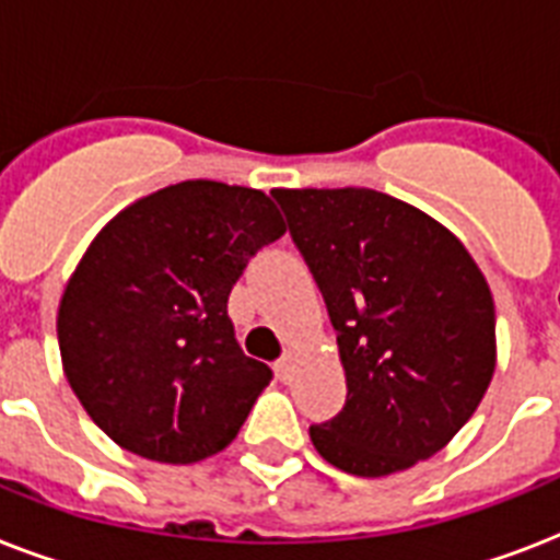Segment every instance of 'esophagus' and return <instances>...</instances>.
Wrapping results in <instances>:
<instances>
[{"instance_id":"esophagus-1","label":"esophagus","mask_w":560,"mask_h":560,"mask_svg":"<svg viewBox=\"0 0 560 560\" xmlns=\"http://www.w3.org/2000/svg\"><path fill=\"white\" fill-rule=\"evenodd\" d=\"M290 372H293V351H288V354L276 363V374H279L281 381H290Z\"/></svg>"}]
</instances>
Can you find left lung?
<instances>
[{
	"label": "left lung",
	"instance_id": "8db88e82",
	"mask_svg": "<svg viewBox=\"0 0 560 560\" xmlns=\"http://www.w3.org/2000/svg\"><path fill=\"white\" fill-rule=\"evenodd\" d=\"M331 316L342 412L311 427L325 462L389 477L477 412L497 366L494 299L459 237L372 188H276Z\"/></svg>",
	"mask_w": 560,
	"mask_h": 560
}]
</instances>
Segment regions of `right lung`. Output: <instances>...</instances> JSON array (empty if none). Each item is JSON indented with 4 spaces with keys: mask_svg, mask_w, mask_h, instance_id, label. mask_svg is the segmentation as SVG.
Returning a JSON list of instances; mask_svg holds the SVG:
<instances>
[{
    "mask_svg": "<svg viewBox=\"0 0 560 560\" xmlns=\"http://www.w3.org/2000/svg\"><path fill=\"white\" fill-rule=\"evenodd\" d=\"M284 229L258 188L186 179L95 235L66 281L57 340L66 381L118 447L191 465L235 439L272 372L241 351L226 302Z\"/></svg>",
    "mask_w": 560,
    "mask_h": 560,
    "instance_id": "right-lung-1",
    "label": "right lung"
}]
</instances>
